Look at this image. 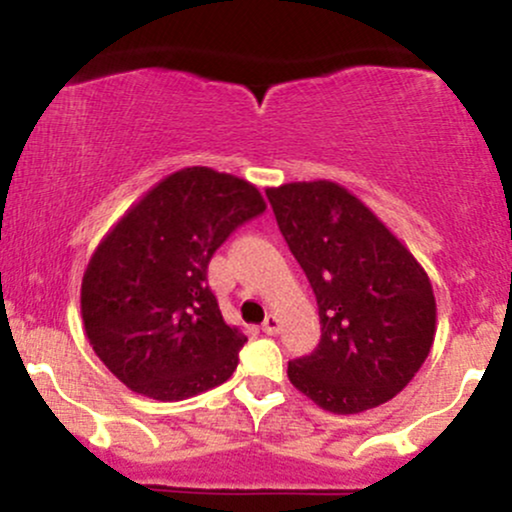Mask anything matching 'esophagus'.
<instances>
[{"label": "esophagus", "mask_w": 512, "mask_h": 512, "mask_svg": "<svg viewBox=\"0 0 512 512\" xmlns=\"http://www.w3.org/2000/svg\"><path fill=\"white\" fill-rule=\"evenodd\" d=\"M262 332L269 334V337H274V334H279V317H276V315H267V320L262 322Z\"/></svg>", "instance_id": "1"}]
</instances>
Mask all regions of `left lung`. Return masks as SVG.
Segmentation results:
<instances>
[{"instance_id": "8db88e82", "label": "left lung", "mask_w": 512, "mask_h": 512, "mask_svg": "<svg viewBox=\"0 0 512 512\" xmlns=\"http://www.w3.org/2000/svg\"><path fill=\"white\" fill-rule=\"evenodd\" d=\"M267 199L322 325L313 354L289 361V380L332 414L380 407L409 385L433 346L428 274L337 182H289L269 187Z\"/></svg>"}]
</instances>
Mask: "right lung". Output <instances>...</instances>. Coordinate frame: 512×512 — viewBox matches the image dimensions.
<instances>
[{
	"label": "right lung",
	"mask_w": 512,
	"mask_h": 512,
	"mask_svg": "<svg viewBox=\"0 0 512 512\" xmlns=\"http://www.w3.org/2000/svg\"><path fill=\"white\" fill-rule=\"evenodd\" d=\"M264 209L248 180L192 166L163 178L115 223L84 272L81 317L120 383L178 402L231 378L248 337L223 322L207 267L223 240Z\"/></svg>",
	"instance_id": "1"
}]
</instances>
